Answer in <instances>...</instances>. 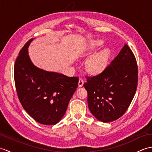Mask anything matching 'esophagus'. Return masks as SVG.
I'll return each mask as SVG.
<instances>
[{"instance_id": "esophagus-1", "label": "esophagus", "mask_w": 152, "mask_h": 152, "mask_svg": "<svg viewBox=\"0 0 152 152\" xmlns=\"http://www.w3.org/2000/svg\"><path fill=\"white\" fill-rule=\"evenodd\" d=\"M83 83H84V81H83V80L82 78H80L79 80V82H78V86L79 87H82L83 84Z\"/></svg>"}]
</instances>
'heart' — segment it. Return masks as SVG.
I'll return each instance as SVG.
<instances>
[{
  "label": "heart",
  "instance_id": "obj_1",
  "mask_svg": "<svg viewBox=\"0 0 152 152\" xmlns=\"http://www.w3.org/2000/svg\"><path fill=\"white\" fill-rule=\"evenodd\" d=\"M101 44V41L96 40L93 42L91 44V46L92 48H96L100 46ZM108 55V50H104L101 51V52L91 57L86 63L87 69L91 73L97 74L101 72L106 66Z\"/></svg>",
  "mask_w": 152,
  "mask_h": 152
}]
</instances>
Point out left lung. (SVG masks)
<instances>
[{"label":"left lung","mask_w":152,"mask_h":152,"mask_svg":"<svg viewBox=\"0 0 152 152\" xmlns=\"http://www.w3.org/2000/svg\"><path fill=\"white\" fill-rule=\"evenodd\" d=\"M91 114L102 122L115 121L124 115L133 101L138 85V65L131 48L124 45L111 63L96 76H86Z\"/></svg>","instance_id":"left-lung-1"}]
</instances>
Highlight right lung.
Masks as SVG:
<instances>
[{
  "label": "right lung",
  "instance_id": "right-lung-1",
  "mask_svg": "<svg viewBox=\"0 0 152 152\" xmlns=\"http://www.w3.org/2000/svg\"><path fill=\"white\" fill-rule=\"evenodd\" d=\"M28 40L14 64L16 91L23 108L35 121L44 125L57 124L65 114L79 82L78 77L47 72L35 66L28 55Z\"/></svg>",
  "mask_w": 152,
  "mask_h": 152
}]
</instances>
